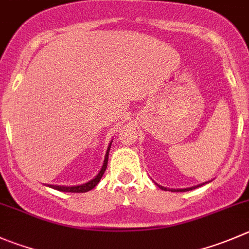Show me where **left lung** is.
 <instances>
[{"label": "left lung", "instance_id": "left-lung-1", "mask_svg": "<svg viewBox=\"0 0 249 249\" xmlns=\"http://www.w3.org/2000/svg\"><path fill=\"white\" fill-rule=\"evenodd\" d=\"M206 183H208V182H203V183H199V185H196V186H192V187H187V189H178V190H175V189H173V190H169V191H171V192H186V191H190V190H194V189H197V187H201V186H203V185H206ZM159 187H160L161 190H164V191H166V187H163V186H160V185H158Z\"/></svg>", "mask_w": 249, "mask_h": 249}]
</instances>
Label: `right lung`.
<instances>
[{
    "label": "right lung",
    "instance_id": "obj_1",
    "mask_svg": "<svg viewBox=\"0 0 249 249\" xmlns=\"http://www.w3.org/2000/svg\"><path fill=\"white\" fill-rule=\"evenodd\" d=\"M112 142L113 141H110L109 146H108V148H107V152H106L105 161H103V165H102V168H101L100 173H98L97 175L92 178V180L88 181V182L83 183V185H76V186H59V185H46V186H48V187H51V189L58 190V191L76 192V194H79V192H88V191H90V190H92L93 187H96V185L100 182V180L102 178L103 174H105L106 169H107L108 154H109V149H110V146H112Z\"/></svg>",
    "mask_w": 249,
    "mask_h": 249
}]
</instances>
